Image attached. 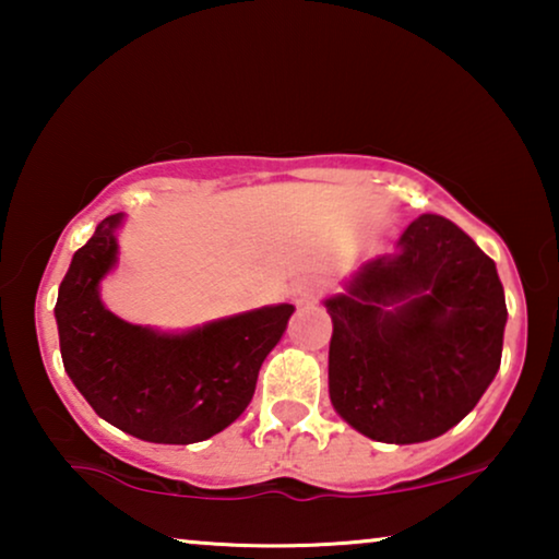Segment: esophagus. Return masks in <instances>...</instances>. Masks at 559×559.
I'll return each instance as SVG.
<instances>
[{
    "label": "esophagus",
    "instance_id": "esophagus-1",
    "mask_svg": "<svg viewBox=\"0 0 559 559\" xmlns=\"http://www.w3.org/2000/svg\"><path fill=\"white\" fill-rule=\"evenodd\" d=\"M289 297H293V302L297 305V308H302V305H310L312 300H316V293H312L310 285H305V282H300V285L293 287V293H289Z\"/></svg>",
    "mask_w": 559,
    "mask_h": 559
}]
</instances>
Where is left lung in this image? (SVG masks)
<instances>
[{
    "mask_svg": "<svg viewBox=\"0 0 559 559\" xmlns=\"http://www.w3.org/2000/svg\"><path fill=\"white\" fill-rule=\"evenodd\" d=\"M323 305L333 409L377 442L445 435L501 366L509 312L493 259L435 213L412 221L392 254L358 266Z\"/></svg>",
    "mask_w": 559,
    "mask_h": 559,
    "instance_id": "obj_1",
    "label": "left lung"
}]
</instances>
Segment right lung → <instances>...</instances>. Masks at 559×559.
Segmentation results:
<instances>
[{"label": "right lung", "mask_w": 559, "mask_h": 559, "mask_svg": "<svg viewBox=\"0 0 559 559\" xmlns=\"http://www.w3.org/2000/svg\"><path fill=\"white\" fill-rule=\"evenodd\" d=\"M121 224L124 213L104 218L60 282L56 323L66 373L121 432L163 445L209 440L249 407L295 305H264L188 331L127 323L102 300V282L119 264Z\"/></svg>", "instance_id": "add662e5"}]
</instances>
